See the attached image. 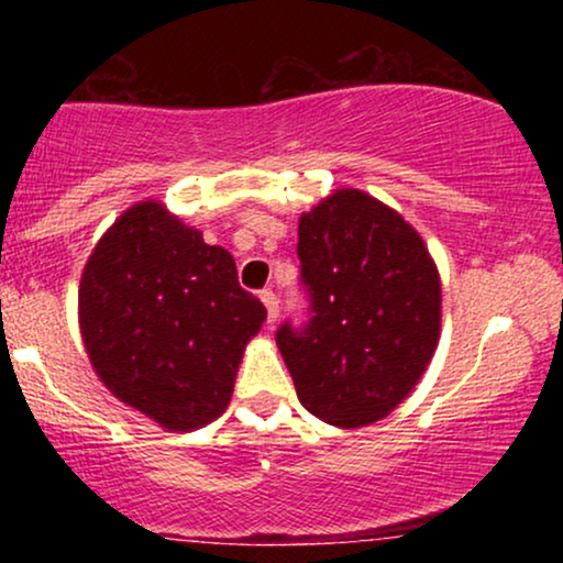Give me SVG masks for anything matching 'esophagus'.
Returning a JSON list of instances; mask_svg holds the SVG:
<instances>
[{
  "mask_svg": "<svg viewBox=\"0 0 563 563\" xmlns=\"http://www.w3.org/2000/svg\"><path fill=\"white\" fill-rule=\"evenodd\" d=\"M260 299L264 301V307H267V322L269 325H273V322L277 320V296H275V290L273 288H264V290H260Z\"/></svg>",
  "mask_w": 563,
  "mask_h": 563,
  "instance_id": "esophagus-1",
  "label": "esophagus"
}]
</instances>
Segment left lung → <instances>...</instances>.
I'll use <instances>...</instances> for the list:
<instances>
[{
  "mask_svg": "<svg viewBox=\"0 0 563 563\" xmlns=\"http://www.w3.org/2000/svg\"><path fill=\"white\" fill-rule=\"evenodd\" d=\"M307 320L275 341L301 405L354 429L389 416L431 363L442 286L416 230L360 190H339L299 219Z\"/></svg>",
  "mask_w": 563,
  "mask_h": 563,
  "instance_id": "1",
  "label": "left lung"
}]
</instances>
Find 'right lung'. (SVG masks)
I'll list each match as a JSON object with an SVG mask.
<instances>
[{
    "label": "right lung",
    "instance_id": "obj_1",
    "mask_svg": "<svg viewBox=\"0 0 563 563\" xmlns=\"http://www.w3.org/2000/svg\"><path fill=\"white\" fill-rule=\"evenodd\" d=\"M264 318L230 251L203 243L156 200L115 219L81 275L79 322L97 376L172 431L222 416Z\"/></svg>",
    "mask_w": 563,
    "mask_h": 563
}]
</instances>
